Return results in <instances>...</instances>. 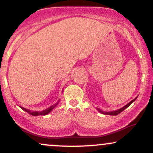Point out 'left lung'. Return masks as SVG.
I'll return each mask as SVG.
<instances>
[{"label":"left lung","instance_id":"obj_1","mask_svg":"<svg viewBox=\"0 0 153 153\" xmlns=\"http://www.w3.org/2000/svg\"><path fill=\"white\" fill-rule=\"evenodd\" d=\"M136 99H137V98H136ZM136 99H133L132 101H131L130 102H129V103H127V104L125 106L122 107V108H120V109H119V110H117V111H110V112H103V111H101V110H99V109H98V110H99V111L101 112V113L103 114H107V115H114V116H116V115L119 114H120L121 112H122L123 111H124V109H125V108H127V107L129 106V105L131 104V103H132L133 102H134V101H135V100H136Z\"/></svg>","mask_w":153,"mask_h":153}]
</instances>
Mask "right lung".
<instances>
[{
  "instance_id": "right-lung-1",
  "label": "right lung",
  "mask_w": 153,
  "mask_h": 153,
  "mask_svg": "<svg viewBox=\"0 0 153 153\" xmlns=\"http://www.w3.org/2000/svg\"><path fill=\"white\" fill-rule=\"evenodd\" d=\"M57 104L54 105V106H52L50 107V108H47L46 110H45V111H41V112H37V111H33V112H32V111H29V110H27V109H26L25 108H23V107H21V108H22L23 110L26 111V112H28V113H29V114H31V115H32V116L46 115V114H49V113H50V112L51 111H52V109H53V108H54V107H55L56 106H57Z\"/></svg>"
}]
</instances>
